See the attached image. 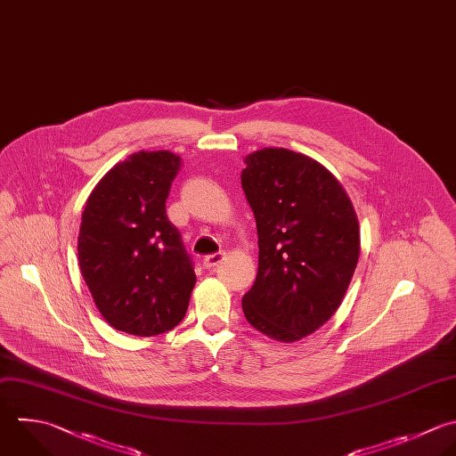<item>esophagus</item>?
<instances>
[{"label": "esophagus", "instance_id": "34e87169", "mask_svg": "<svg viewBox=\"0 0 456 456\" xmlns=\"http://www.w3.org/2000/svg\"><path fill=\"white\" fill-rule=\"evenodd\" d=\"M224 256H226V253H223V251L214 253V255H208V256L203 258V267H205V269H214L216 265H219V264L224 260Z\"/></svg>", "mask_w": 456, "mask_h": 456}]
</instances>
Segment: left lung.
Returning <instances> with one entry per match:
<instances>
[{"label": "left lung", "instance_id": "1", "mask_svg": "<svg viewBox=\"0 0 456 456\" xmlns=\"http://www.w3.org/2000/svg\"><path fill=\"white\" fill-rule=\"evenodd\" d=\"M244 164L258 273L242 310L260 333L296 342L340 306L360 256L358 219L338 180L306 155L264 148Z\"/></svg>", "mask_w": 456, "mask_h": 456}]
</instances>
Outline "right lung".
<instances>
[{"label":"right lung","instance_id":"obj_1","mask_svg":"<svg viewBox=\"0 0 456 456\" xmlns=\"http://www.w3.org/2000/svg\"><path fill=\"white\" fill-rule=\"evenodd\" d=\"M182 159L139 151L116 164L91 192L80 224L78 264L105 321L153 337L185 317L196 283L166 200Z\"/></svg>","mask_w":456,"mask_h":456}]
</instances>
